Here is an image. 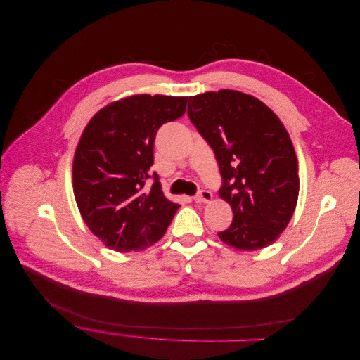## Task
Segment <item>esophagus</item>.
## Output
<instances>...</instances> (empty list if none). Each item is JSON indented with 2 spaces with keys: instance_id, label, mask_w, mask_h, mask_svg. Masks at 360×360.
<instances>
[{
  "instance_id": "1",
  "label": "esophagus",
  "mask_w": 360,
  "mask_h": 360,
  "mask_svg": "<svg viewBox=\"0 0 360 360\" xmlns=\"http://www.w3.org/2000/svg\"><path fill=\"white\" fill-rule=\"evenodd\" d=\"M212 200V194L208 190H201L198 191L197 195H194L195 202H210Z\"/></svg>"
}]
</instances>
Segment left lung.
<instances>
[{
  "mask_svg": "<svg viewBox=\"0 0 360 360\" xmlns=\"http://www.w3.org/2000/svg\"><path fill=\"white\" fill-rule=\"evenodd\" d=\"M187 115L217 159L219 193L233 208L220 240L243 251L271 245L291 221L300 193L285 126L259 99L231 89L190 96Z\"/></svg>",
  "mask_w": 360,
  "mask_h": 360,
  "instance_id": "left-lung-1",
  "label": "left lung"
}]
</instances>
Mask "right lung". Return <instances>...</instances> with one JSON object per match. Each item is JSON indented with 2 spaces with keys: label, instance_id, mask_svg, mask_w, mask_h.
<instances>
[{
  "label": "right lung",
  "instance_id": "right-lung-1",
  "mask_svg": "<svg viewBox=\"0 0 360 360\" xmlns=\"http://www.w3.org/2000/svg\"><path fill=\"white\" fill-rule=\"evenodd\" d=\"M187 96L134 95L101 109L86 124L74 158V194L89 230L115 251L158 243L179 204L167 200L153 166L159 127L184 115Z\"/></svg>",
  "mask_w": 360,
  "mask_h": 360
}]
</instances>
